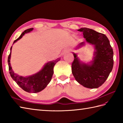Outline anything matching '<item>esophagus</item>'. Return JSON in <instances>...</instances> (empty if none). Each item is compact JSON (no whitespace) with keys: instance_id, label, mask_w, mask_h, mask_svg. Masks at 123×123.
<instances>
[{"instance_id":"1","label":"esophagus","mask_w":123,"mask_h":123,"mask_svg":"<svg viewBox=\"0 0 123 123\" xmlns=\"http://www.w3.org/2000/svg\"><path fill=\"white\" fill-rule=\"evenodd\" d=\"M70 51V49H65L63 51V55H64V54H66L67 53H69V52Z\"/></svg>"}]
</instances>
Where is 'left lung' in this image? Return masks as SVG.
Segmentation results:
<instances>
[{"mask_svg": "<svg viewBox=\"0 0 123 123\" xmlns=\"http://www.w3.org/2000/svg\"><path fill=\"white\" fill-rule=\"evenodd\" d=\"M78 31L83 33L87 43L95 47L94 57L89 63L80 61L77 54L73 52L74 57L72 63V73L77 81L88 88H97L105 82L113 68V50L107 37L86 27ZM86 42H82L78 45L79 49Z\"/></svg>", "mask_w": 123, "mask_h": 123, "instance_id": "obj_1", "label": "left lung"}]
</instances>
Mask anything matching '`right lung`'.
Here are the masks:
<instances>
[{
    "label": "right lung",
    "instance_id": "right-lung-1",
    "mask_svg": "<svg viewBox=\"0 0 123 123\" xmlns=\"http://www.w3.org/2000/svg\"><path fill=\"white\" fill-rule=\"evenodd\" d=\"M33 28H31L25 30L22 33L19 37L14 41L13 44L16 42L18 40H20L25 34L30 32L31 31H33ZM12 49V46L10 48V52L8 57V63L9 74L12 79L22 89L27 92L37 93L43 90L51 81L54 72V66L56 62L60 61V57L53 61L48 62L44 65L42 69L36 74L31 76L24 77L15 74L13 71L10 62Z\"/></svg>",
    "mask_w": 123,
    "mask_h": 123
}]
</instances>
